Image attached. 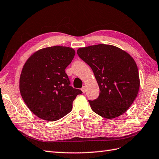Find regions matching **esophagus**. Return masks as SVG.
Listing matches in <instances>:
<instances>
[{
  "label": "esophagus",
  "mask_w": 159,
  "mask_h": 159,
  "mask_svg": "<svg viewBox=\"0 0 159 159\" xmlns=\"http://www.w3.org/2000/svg\"><path fill=\"white\" fill-rule=\"evenodd\" d=\"M81 90H82V91L83 92V93H85V91H86V87L83 86L82 88H81Z\"/></svg>",
  "instance_id": "34e87169"
}]
</instances>
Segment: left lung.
Instances as JSON below:
<instances>
[{
    "label": "left lung",
    "mask_w": 159,
    "mask_h": 159,
    "mask_svg": "<svg viewBox=\"0 0 159 159\" xmlns=\"http://www.w3.org/2000/svg\"><path fill=\"white\" fill-rule=\"evenodd\" d=\"M77 54L90 66L99 87V97L89 100L92 110L109 119L124 114L140 85L134 58L120 48L105 44L79 48Z\"/></svg>",
    "instance_id": "obj_1"
}]
</instances>
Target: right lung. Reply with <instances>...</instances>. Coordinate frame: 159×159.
<instances>
[{
	"label": "right lung",
	"mask_w": 159,
	"mask_h": 159,
	"mask_svg": "<svg viewBox=\"0 0 159 159\" xmlns=\"http://www.w3.org/2000/svg\"><path fill=\"white\" fill-rule=\"evenodd\" d=\"M75 55L72 48L53 46L36 51L25 61L20 79L25 104L40 119L55 121L71 112L78 89L70 86L65 69Z\"/></svg>",
	"instance_id": "right-lung-1"
}]
</instances>
